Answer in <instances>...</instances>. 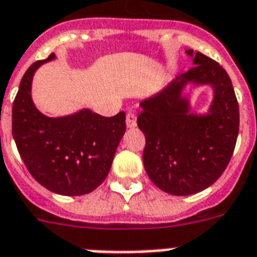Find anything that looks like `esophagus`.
Returning a JSON list of instances; mask_svg holds the SVG:
<instances>
[{
    "label": "esophagus",
    "mask_w": 257,
    "mask_h": 257,
    "mask_svg": "<svg viewBox=\"0 0 257 257\" xmlns=\"http://www.w3.org/2000/svg\"><path fill=\"white\" fill-rule=\"evenodd\" d=\"M125 121H126V126H128V128H135L137 125L136 114L132 112H128L126 113V118H125Z\"/></svg>",
    "instance_id": "esophagus-1"
}]
</instances>
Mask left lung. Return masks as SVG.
I'll use <instances>...</instances> for the list:
<instances>
[{"label": "left lung", "instance_id": "8db88e82", "mask_svg": "<svg viewBox=\"0 0 257 257\" xmlns=\"http://www.w3.org/2000/svg\"><path fill=\"white\" fill-rule=\"evenodd\" d=\"M185 53L195 66L141 101L137 116L147 140L145 171L156 187L175 196L193 195L215 183L239 135V104L227 72L200 52ZM200 86H211L214 93L205 113L191 110V90Z\"/></svg>", "mask_w": 257, "mask_h": 257}]
</instances>
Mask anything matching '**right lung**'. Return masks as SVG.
Here are the masks:
<instances>
[{
    "label": "right lung",
    "instance_id": "1",
    "mask_svg": "<svg viewBox=\"0 0 257 257\" xmlns=\"http://www.w3.org/2000/svg\"><path fill=\"white\" fill-rule=\"evenodd\" d=\"M56 58L34 62L24 74L12 110V132L30 175L42 187L62 196L94 191L108 176L124 136L125 113L104 117L90 109L48 117L34 105L32 82L36 70Z\"/></svg>",
    "mask_w": 257,
    "mask_h": 257
}]
</instances>
